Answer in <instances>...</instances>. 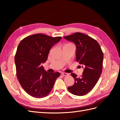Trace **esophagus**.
Here are the masks:
<instances>
[{
  "label": "esophagus",
  "instance_id": "34e87169",
  "mask_svg": "<svg viewBox=\"0 0 120 120\" xmlns=\"http://www.w3.org/2000/svg\"><path fill=\"white\" fill-rule=\"evenodd\" d=\"M61 75H62L63 76H68V74L66 73V72H62V73H61Z\"/></svg>",
  "mask_w": 120,
  "mask_h": 120
}]
</instances>
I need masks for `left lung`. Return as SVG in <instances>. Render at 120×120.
I'll use <instances>...</instances> for the list:
<instances>
[{
	"mask_svg": "<svg viewBox=\"0 0 120 120\" xmlns=\"http://www.w3.org/2000/svg\"><path fill=\"white\" fill-rule=\"evenodd\" d=\"M64 38L75 45L76 60L83 68L81 78H78L75 74H71L75 83L68 86V90L73 95L84 96L94 88L100 77L103 68V52L99 43L85 34L76 32Z\"/></svg>",
	"mask_w": 120,
	"mask_h": 120,
	"instance_id": "left-lung-1",
	"label": "left lung"
}]
</instances>
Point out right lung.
<instances>
[{
	"mask_svg": "<svg viewBox=\"0 0 120 120\" xmlns=\"http://www.w3.org/2000/svg\"><path fill=\"white\" fill-rule=\"evenodd\" d=\"M61 39L38 34L26 37L19 43L14 57L16 75L30 96L36 98L48 96L60 75L59 72H47L42 64L48 59L50 49Z\"/></svg>",
	"mask_w": 120,
	"mask_h": 120,
	"instance_id": "add662e5",
	"label": "right lung"
}]
</instances>
